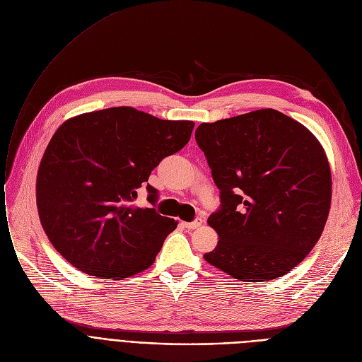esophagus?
<instances>
[{
    "instance_id": "34e87169",
    "label": "esophagus",
    "mask_w": 362,
    "mask_h": 362,
    "mask_svg": "<svg viewBox=\"0 0 362 362\" xmlns=\"http://www.w3.org/2000/svg\"><path fill=\"white\" fill-rule=\"evenodd\" d=\"M202 223H203V219H202V218H197V219H194L193 222H185L184 226H185L188 230H193V229H197L199 226H202Z\"/></svg>"
}]
</instances>
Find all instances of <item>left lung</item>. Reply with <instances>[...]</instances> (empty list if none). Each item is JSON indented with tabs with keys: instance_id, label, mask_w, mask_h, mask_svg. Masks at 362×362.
<instances>
[{
	"instance_id": "obj_1",
	"label": "left lung",
	"mask_w": 362,
	"mask_h": 362,
	"mask_svg": "<svg viewBox=\"0 0 362 362\" xmlns=\"http://www.w3.org/2000/svg\"><path fill=\"white\" fill-rule=\"evenodd\" d=\"M196 141L221 189L207 223L219 241L204 260L244 282L278 279L320 240L332 202L325 148L276 110L203 122Z\"/></svg>"
}]
</instances>
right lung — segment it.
Returning a JSON list of instances; mask_svg holds the SVG:
<instances>
[{"instance_id": "1", "label": "right lung", "mask_w": 362, "mask_h": 362, "mask_svg": "<svg viewBox=\"0 0 362 362\" xmlns=\"http://www.w3.org/2000/svg\"><path fill=\"white\" fill-rule=\"evenodd\" d=\"M193 121L159 119L117 106L67 119L52 136L36 178L42 228L76 269L122 279L152 266L171 218L137 207V189L159 162L188 143ZM152 204L158 189L146 187Z\"/></svg>"}]
</instances>
